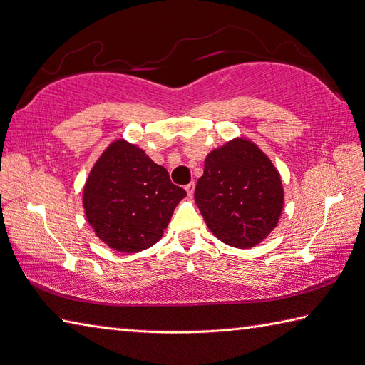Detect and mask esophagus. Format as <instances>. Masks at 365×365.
<instances>
[{"mask_svg":"<svg viewBox=\"0 0 365 365\" xmlns=\"http://www.w3.org/2000/svg\"><path fill=\"white\" fill-rule=\"evenodd\" d=\"M185 190H187L188 196H192V192H195V182H190L187 187H185Z\"/></svg>","mask_w":365,"mask_h":365,"instance_id":"1","label":"esophagus"}]
</instances>
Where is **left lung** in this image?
I'll return each instance as SVG.
<instances>
[{
  "label": "left lung",
  "mask_w": 365,
  "mask_h": 365,
  "mask_svg": "<svg viewBox=\"0 0 365 365\" xmlns=\"http://www.w3.org/2000/svg\"><path fill=\"white\" fill-rule=\"evenodd\" d=\"M195 199L215 237L246 250L276 227L284 190L267 155L247 139H234L208 153Z\"/></svg>",
  "instance_id": "8db88e82"
}]
</instances>
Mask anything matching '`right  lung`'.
Returning a JSON list of instances; mask_svg holds the SVG:
<instances>
[{
	"instance_id": "obj_1",
	"label": "right lung",
	"mask_w": 365,
	"mask_h": 365,
	"mask_svg": "<svg viewBox=\"0 0 365 365\" xmlns=\"http://www.w3.org/2000/svg\"><path fill=\"white\" fill-rule=\"evenodd\" d=\"M187 191L168 170L123 139L113 143L92 168L83 205L96 235L120 252L147 250L163 237Z\"/></svg>"
}]
</instances>
